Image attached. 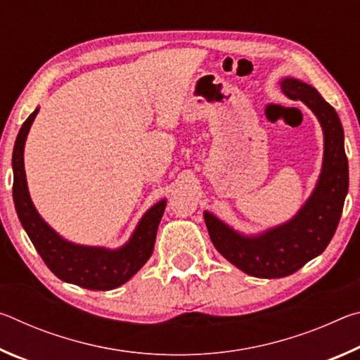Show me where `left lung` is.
<instances>
[{
  "label": "left lung",
  "instance_id": "1",
  "mask_svg": "<svg viewBox=\"0 0 360 360\" xmlns=\"http://www.w3.org/2000/svg\"><path fill=\"white\" fill-rule=\"evenodd\" d=\"M279 85L285 96L311 109L324 135L322 168L311 195L289 221L255 235L241 233L212 212H203L217 251L246 275L266 279L289 276L324 252L337 230L349 186L345 131L337 111L300 79L284 77Z\"/></svg>",
  "mask_w": 360,
  "mask_h": 360
}]
</instances>
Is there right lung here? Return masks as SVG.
I'll return each mask as SVG.
<instances>
[{"instance_id": "add662e5", "label": "right lung", "mask_w": 360, "mask_h": 360, "mask_svg": "<svg viewBox=\"0 0 360 360\" xmlns=\"http://www.w3.org/2000/svg\"><path fill=\"white\" fill-rule=\"evenodd\" d=\"M38 112L39 108H36L23 122L12 152V172H14L12 197L22 227L25 229L28 238L32 240L49 270L58 279L90 290H111L119 288L135 276L152 255L157 229L165 211L167 200L162 198L160 202L152 205L139 219L129 241L117 249L76 245L65 240L41 217L28 192L23 150H25L28 131Z\"/></svg>"}]
</instances>
